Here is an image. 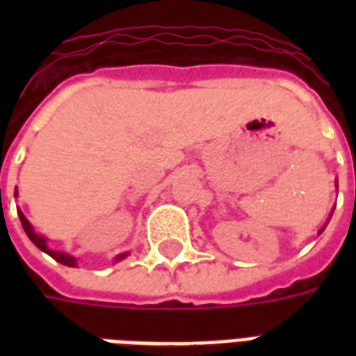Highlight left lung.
Returning <instances> with one entry per match:
<instances>
[{"instance_id":"obj_1","label":"left lung","mask_w":356,"mask_h":356,"mask_svg":"<svg viewBox=\"0 0 356 356\" xmlns=\"http://www.w3.org/2000/svg\"><path fill=\"white\" fill-rule=\"evenodd\" d=\"M334 186H337V188H338V181H334ZM332 211H334V209H332ZM331 216H332V212H331ZM331 216H329V220H331ZM329 220H327V223H329ZM327 223H325V225H323V227L320 229V233H318V234H321V233H323V231H325Z\"/></svg>"}]
</instances>
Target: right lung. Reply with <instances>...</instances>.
Segmentation results:
<instances>
[{
	"label": "right lung",
	"mask_w": 356,
	"mask_h": 356,
	"mask_svg": "<svg viewBox=\"0 0 356 356\" xmlns=\"http://www.w3.org/2000/svg\"><path fill=\"white\" fill-rule=\"evenodd\" d=\"M18 195V190H14V197ZM18 216H19V222H22V227H24L25 234L29 236V240L33 243H35L36 248L40 249V251H44V253H47L51 259H55L57 262H60V264L64 266H70V268H75L77 266V259H75L74 254H70V253H64V251H55V249H49L47 248V238L44 236V234H38L35 233V227L31 225V222L25 218V214L18 209ZM127 251L125 253H120L114 257V262H120V260H123L125 257H127Z\"/></svg>",
	"instance_id": "add662e5"
}]
</instances>
